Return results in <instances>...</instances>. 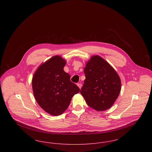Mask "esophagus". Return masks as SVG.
<instances>
[{
    "label": "esophagus",
    "mask_w": 152,
    "mask_h": 152,
    "mask_svg": "<svg viewBox=\"0 0 152 152\" xmlns=\"http://www.w3.org/2000/svg\"><path fill=\"white\" fill-rule=\"evenodd\" d=\"M77 86L79 87L80 89H81V87H82V84H80V83H77Z\"/></svg>",
    "instance_id": "34e87169"
}]
</instances>
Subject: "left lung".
I'll return each mask as SVG.
<instances>
[{"label":"left lung","mask_w":152,"mask_h":152,"mask_svg":"<svg viewBox=\"0 0 152 152\" xmlns=\"http://www.w3.org/2000/svg\"><path fill=\"white\" fill-rule=\"evenodd\" d=\"M86 79L80 93L88 106L97 111L110 108L121 91V80L113 68L95 55L84 68Z\"/></svg>","instance_id":"1"}]
</instances>
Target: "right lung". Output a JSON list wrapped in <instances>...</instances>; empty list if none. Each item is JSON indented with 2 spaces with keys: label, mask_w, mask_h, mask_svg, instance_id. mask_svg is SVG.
<instances>
[{
  "label": "right lung",
  "mask_w": 152,
  "mask_h": 152,
  "mask_svg": "<svg viewBox=\"0 0 152 152\" xmlns=\"http://www.w3.org/2000/svg\"><path fill=\"white\" fill-rule=\"evenodd\" d=\"M65 60L55 56L40 65L34 73L32 86L34 97L39 106L52 116L63 114L72 97L80 89L64 72Z\"/></svg>",
  "instance_id": "add662e5"
}]
</instances>
